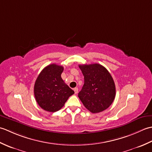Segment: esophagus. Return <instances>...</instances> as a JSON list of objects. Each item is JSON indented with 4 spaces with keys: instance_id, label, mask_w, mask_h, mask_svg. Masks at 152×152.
Listing matches in <instances>:
<instances>
[{
    "instance_id": "34e87169",
    "label": "esophagus",
    "mask_w": 152,
    "mask_h": 152,
    "mask_svg": "<svg viewBox=\"0 0 152 152\" xmlns=\"http://www.w3.org/2000/svg\"><path fill=\"white\" fill-rule=\"evenodd\" d=\"M74 93H75V94H77V93H78V89L77 88H75L74 89Z\"/></svg>"
}]
</instances>
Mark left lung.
<instances>
[{"mask_svg":"<svg viewBox=\"0 0 152 152\" xmlns=\"http://www.w3.org/2000/svg\"><path fill=\"white\" fill-rule=\"evenodd\" d=\"M84 84L78 97L85 107L95 114L105 110L114 101L115 86L111 74L100 64H80Z\"/></svg>","mask_w":152,"mask_h":152,"instance_id":"8db88e82","label":"left lung"}]
</instances>
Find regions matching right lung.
Here are the masks:
<instances>
[{
  "label": "right lung",
  "instance_id": "1",
  "mask_svg": "<svg viewBox=\"0 0 152 152\" xmlns=\"http://www.w3.org/2000/svg\"><path fill=\"white\" fill-rule=\"evenodd\" d=\"M62 66L51 64L41 71L34 87L35 99L44 110L55 112L63 107L74 91L61 78Z\"/></svg>",
  "mask_w": 152,
  "mask_h": 152
}]
</instances>
